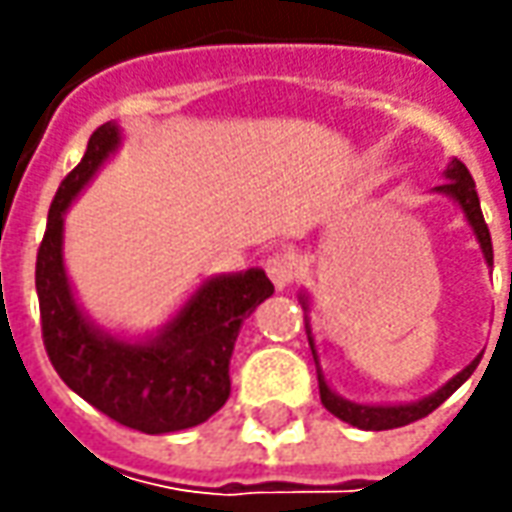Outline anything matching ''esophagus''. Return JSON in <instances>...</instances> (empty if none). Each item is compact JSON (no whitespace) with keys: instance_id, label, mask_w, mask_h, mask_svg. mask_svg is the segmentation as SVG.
<instances>
[{"instance_id":"esophagus-1","label":"esophagus","mask_w":512,"mask_h":512,"mask_svg":"<svg viewBox=\"0 0 512 512\" xmlns=\"http://www.w3.org/2000/svg\"><path fill=\"white\" fill-rule=\"evenodd\" d=\"M267 276H270V282L279 287V290H285L290 282H293V276H296V262H293V256L290 253H270L265 262Z\"/></svg>"}]
</instances>
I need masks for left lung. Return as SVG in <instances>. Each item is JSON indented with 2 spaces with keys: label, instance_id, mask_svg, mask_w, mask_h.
<instances>
[{
  "label": "left lung",
  "instance_id": "1",
  "mask_svg": "<svg viewBox=\"0 0 512 512\" xmlns=\"http://www.w3.org/2000/svg\"><path fill=\"white\" fill-rule=\"evenodd\" d=\"M444 179H447V182L436 187V193L450 196L456 205L462 207L464 219H467V225L473 227L476 242H479V247H482L484 262H487V267H493V242H490V230H487V225H484L479 193H476V182H473L470 170L464 168L459 159H453V162L447 165V170H444ZM302 307H305V313L310 310V302H307L305 293H302ZM305 327H307V342H310V350H313V362H316V373H319V396H322V404H325L327 410H330L336 419L353 424V427H359V430H393V427H404V424L419 422V419H424L427 413H433L444 399H450V396H453V393H456V390H459V387L473 376V370H476L479 362H482V356H476L473 362L464 367L462 373H456V376H453L447 384H442L436 393L424 396V399H419V402L359 404V402H350V399H342V396L327 384L325 373H322V364H319V353H316V339H313V333H310V322H307V316H305Z\"/></svg>",
  "mask_w": 512,
  "mask_h": 512
}]
</instances>
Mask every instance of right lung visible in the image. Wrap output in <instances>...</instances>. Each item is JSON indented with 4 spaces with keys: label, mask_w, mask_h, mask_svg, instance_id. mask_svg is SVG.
<instances>
[{
    "label": "right lung",
    "mask_w": 512,
    "mask_h": 512,
    "mask_svg": "<svg viewBox=\"0 0 512 512\" xmlns=\"http://www.w3.org/2000/svg\"><path fill=\"white\" fill-rule=\"evenodd\" d=\"M122 145V130H93L82 162L70 170L48 210L36 253L42 339L59 379L113 422L150 436L207 422L230 396V356L242 322L273 293L265 270L213 276L148 339H122L96 327L73 299L62 242L65 210Z\"/></svg>",
    "instance_id": "1"
}]
</instances>
